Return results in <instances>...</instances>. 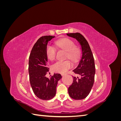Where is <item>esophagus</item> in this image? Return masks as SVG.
<instances>
[{
	"label": "esophagus",
	"mask_w": 121,
	"mask_h": 121,
	"mask_svg": "<svg viewBox=\"0 0 121 121\" xmlns=\"http://www.w3.org/2000/svg\"><path fill=\"white\" fill-rule=\"evenodd\" d=\"M65 74H64V73H62V74H61V75L63 76H64V75H65Z\"/></svg>",
	"instance_id": "34e87169"
}]
</instances>
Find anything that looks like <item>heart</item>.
<instances>
[{
	"instance_id": "obj_1",
	"label": "heart",
	"mask_w": 121,
	"mask_h": 121,
	"mask_svg": "<svg viewBox=\"0 0 121 121\" xmlns=\"http://www.w3.org/2000/svg\"><path fill=\"white\" fill-rule=\"evenodd\" d=\"M56 44L58 48L66 51L65 57L69 58L73 62H76L79 59L80 51L77 46L75 45L74 42L70 39L64 38L57 40ZM46 53L47 58L50 60L56 59V49L51 45L46 47ZM72 64L69 60L58 61L52 65V69L55 72L60 73H66L68 69L72 67Z\"/></svg>"
}]
</instances>
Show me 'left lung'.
I'll return each mask as SVG.
<instances>
[{
  "label": "left lung",
  "instance_id": "1",
  "mask_svg": "<svg viewBox=\"0 0 121 121\" xmlns=\"http://www.w3.org/2000/svg\"><path fill=\"white\" fill-rule=\"evenodd\" d=\"M67 35L76 39L81 46V59L78 66L73 70L81 77H73V83L68 88L69 94L72 98L81 100L88 95L93 85L95 74L94 57L88 43L82 35L79 33Z\"/></svg>",
  "mask_w": 121,
  "mask_h": 121
}]
</instances>
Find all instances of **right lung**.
<instances>
[{
	"label": "right lung",
	"instance_id": "right-lung-1",
	"mask_svg": "<svg viewBox=\"0 0 121 121\" xmlns=\"http://www.w3.org/2000/svg\"><path fill=\"white\" fill-rule=\"evenodd\" d=\"M54 37H40L33 47L29 56L28 69L31 86L35 95L42 100H49L55 96L58 81L62 78L60 74H54L50 78L46 77L49 71L46 49L49 41Z\"/></svg>",
	"mask_w": 121,
	"mask_h": 121
}]
</instances>
